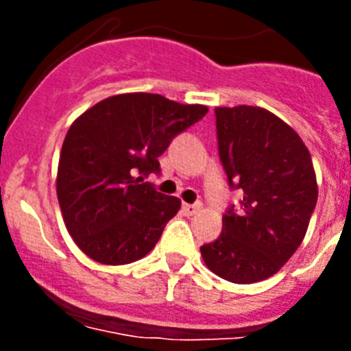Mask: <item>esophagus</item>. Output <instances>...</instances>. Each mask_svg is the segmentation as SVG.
<instances>
[{
    "label": "esophagus",
    "mask_w": 351,
    "mask_h": 351,
    "mask_svg": "<svg viewBox=\"0 0 351 351\" xmlns=\"http://www.w3.org/2000/svg\"><path fill=\"white\" fill-rule=\"evenodd\" d=\"M182 210H184L186 216H193L200 210V204H182Z\"/></svg>",
    "instance_id": "obj_1"
}]
</instances>
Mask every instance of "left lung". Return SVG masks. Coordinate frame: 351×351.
Listing matches in <instances>:
<instances>
[{
    "label": "left lung",
    "mask_w": 351,
    "mask_h": 351,
    "mask_svg": "<svg viewBox=\"0 0 351 351\" xmlns=\"http://www.w3.org/2000/svg\"><path fill=\"white\" fill-rule=\"evenodd\" d=\"M214 114L226 181L243 198L225 210L221 234L200 253L223 280L256 283L283 267L308 230L318 197L311 154L265 108L218 107Z\"/></svg>",
    "instance_id": "left-lung-1"
}]
</instances>
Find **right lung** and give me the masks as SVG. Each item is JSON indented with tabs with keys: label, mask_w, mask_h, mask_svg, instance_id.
<instances>
[{
	"label": "right lung",
	"mask_w": 351,
	"mask_h": 351,
	"mask_svg": "<svg viewBox=\"0 0 351 351\" xmlns=\"http://www.w3.org/2000/svg\"><path fill=\"white\" fill-rule=\"evenodd\" d=\"M207 114L151 93L101 100L70 126L58 167V202L77 246L95 262L125 265L156 246L181 200L145 181L179 133Z\"/></svg>",
	"instance_id": "right-lung-1"
}]
</instances>
